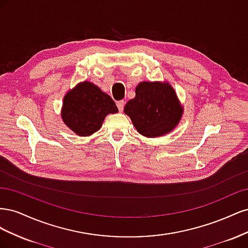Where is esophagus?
<instances>
[{
	"label": "esophagus",
	"instance_id": "1",
	"mask_svg": "<svg viewBox=\"0 0 248 248\" xmlns=\"http://www.w3.org/2000/svg\"><path fill=\"white\" fill-rule=\"evenodd\" d=\"M124 104H125V102H124L123 100H120V101L117 102V107H118V108H119L120 111H123V109H124Z\"/></svg>",
	"mask_w": 248,
	"mask_h": 248
}]
</instances>
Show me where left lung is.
Instances as JSON below:
<instances>
[{"instance_id": "1", "label": "left lung", "mask_w": 248, "mask_h": 248, "mask_svg": "<svg viewBox=\"0 0 248 248\" xmlns=\"http://www.w3.org/2000/svg\"><path fill=\"white\" fill-rule=\"evenodd\" d=\"M124 112L140 134L154 138L175 128L182 108L168 82L142 81L136 88V97L126 103Z\"/></svg>"}]
</instances>
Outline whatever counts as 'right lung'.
Wrapping results in <instances>:
<instances>
[{
    "label": "right lung",
    "mask_w": 248,
    "mask_h": 248,
    "mask_svg": "<svg viewBox=\"0 0 248 248\" xmlns=\"http://www.w3.org/2000/svg\"><path fill=\"white\" fill-rule=\"evenodd\" d=\"M115 112L118 108L110 96L84 81L64 97L62 119L78 136L88 137L99 130L107 115Z\"/></svg>",
    "instance_id": "add662e5"
}]
</instances>
